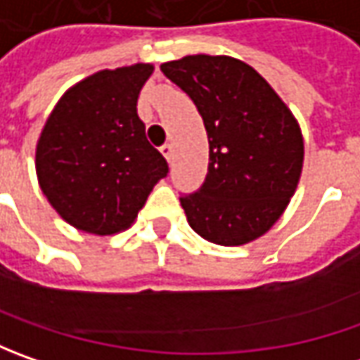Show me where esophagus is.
Here are the masks:
<instances>
[{"instance_id": "1", "label": "esophagus", "mask_w": 360, "mask_h": 360, "mask_svg": "<svg viewBox=\"0 0 360 360\" xmlns=\"http://www.w3.org/2000/svg\"><path fill=\"white\" fill-rule=\"evenodd\" d=\"M160 152H162V154H164V158L168 160V162H170V160H172V144H164V146H160Z\"/></svg>"}]
</instances>
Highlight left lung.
Listing matches in <instances>:
<instances>
[{"instance_id":"obj_1","label":"left lung","mask_w":360,"mask_h":360,"mask_svg":"<svg viewBox=\"0 0 360 360\" xmlns=\"http://www.w3.org/2000/svg\"><path fill=\"white\" fill-rule=\"evenodd\" d=\"M198 108L210 162L202 186L182 194L188 224L220 246L262 236L297 190L304 144L297 120L248 63L229 56H186L162 63Z\"/></svg>"}]
</instances>
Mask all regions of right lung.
<instances>
[{
  "instance_id": "right-lung-1",
  "label": "right lung",
  "mask_w": 360,
  "mask_h": 360,
  "mask_svg": "<svg viewBox=\"0 0 360 360\" xmlns=\"http://www.w3.org/2000/svg\"><path fill=\"white\" fill-rule=\"evenodd\" d=\"M150 63L104 70L63 94L44 126L35 172L53 210L77 230L116 234L136 220L168 162L146 138L138 96Z\"/></svg>"
}]
</instances>
